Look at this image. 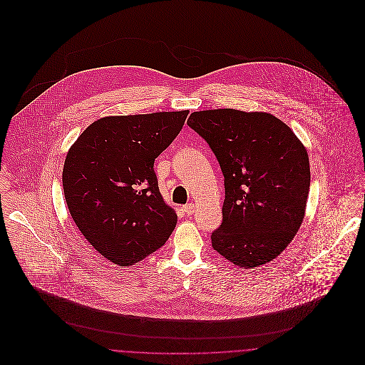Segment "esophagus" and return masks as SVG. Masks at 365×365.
Returning <instances> with one entry per match:
<instances>
[{"label": "esophagus", "mask_w": 365, "mask_h": 365, "mask_svg": "<svg viewBox=\"0 0 365 365\" xmlns=\"http://www.w3.org/2000/svg\"><path fill=\"white\" fill-rule=\"evenodd\" d=\"M182 210H184L185 215H192L194 210H195V205L194 204H187V205L182 207Z\"/></svg>", "instance_id": "obj_1"}]
</instances>
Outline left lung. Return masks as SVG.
<instances>
[{
	"instance_id": "left-lung-1",
	"label": "left lung",
	"mask_w": 365,
	"mask_h": 365,
	"mask_svg": "<svg viewBox=\"0 0 365 365\" xmlns=\"http://www.w3.org/2000/svg\"><path fill=\"white\" fill-rule=\"evenodd\" d=\"M187 123L208 143L225 177L223 220L210 236L213 250L245 268L269 262L305 216L307 149L288 125L265 112L200 110Z\"/></svg>"
}]
</instances>
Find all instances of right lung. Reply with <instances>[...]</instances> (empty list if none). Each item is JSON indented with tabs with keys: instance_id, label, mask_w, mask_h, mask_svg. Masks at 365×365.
<instances>
[{
	"instance_id": "right-lung-1",
	"label": "right lung",
	"mask_w": 365,
	"mask_h": 365,
	"mask_svg": "<svg viewBox=\"0 0 365 365\" xmlns=\"http://www.w3.org/2000/svg\"><path fill=\"white\" fill-rule=\"evenodd\" d=\"M187 116L188 110L101 118L68 150L63 168L67 207L106 260L133 265L173 233L177 215L163 201L153 167Z\"/></svg>"
}]
</instances>
